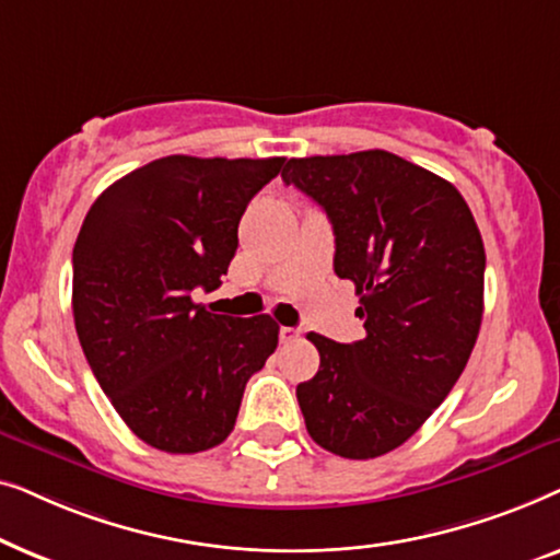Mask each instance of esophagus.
I'll return each mask as SVG.
<instances>
[{"label":"esophagus","instance_id":"obj_1","mask_svg":"<svg viewBox=\"0 0 560 560\" xmlns=\"http://www.w3.org/2000/svg\"><path fill=\"white\" fill-rule=\"evenodd\" d=\"M295 341H301V331H298V328L282 326L280 328V343H295Z\"/></svg>","mask_w":560,"mask_h":560}]
</instances>
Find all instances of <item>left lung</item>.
I'll return each instance as SVG.
<instances>
[{
	"instance_id": "8db88e82",
	"label": "left lung",
	"mask_w": 560,
	"mask_h": 560,
	"mask_svg": "<svg viewBox=\"0 0 560 560\" xmlns=\"http://www.w3.org/2000/svg\"><path fill=\"white\" fill-rule=\"evenodd\" d=\"M334 226V270L351 280L366 336L308 334L316 377L295 389L305 428L343 458L402 446L462 377L485 311V242L448 180L385 150L288 160Z\"/></svg>"
}]
</instances>
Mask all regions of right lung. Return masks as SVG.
I'll return each instance as SVG.
<instances>
[{"label":"right lung","mask_w":560,"mask_h":560,"mask_svg":"<svg viewBox=\"0 0 560 560\" xmlns=\"http://www.w3.org/2000/svg\"><path fill=\"white\" fill-rule=\"evenodd\" d=\"M282 163L167 155L112 183L83 219L75 334L114 410L152 448L219 446L247 380L278 349L270 316H219L190 293L221 285L244 209Z\"/></svg>","instance_id":"right-lung-1"}]
</instances>
